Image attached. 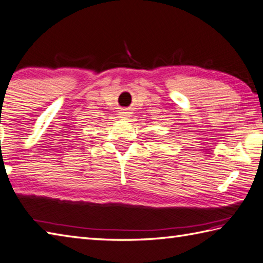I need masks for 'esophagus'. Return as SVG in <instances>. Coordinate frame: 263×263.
<instances>
[{
    "instance_id": "esophagus-1",
    "label": "esophagus",
    "mask_w": 263,
    "mask_h": 263,
    "mask_svg": "<svg viewBox=\"0 0 263 263\" xmlns=\"http://www.w3.org/2000/svg\"><path fill=\"white\" fill-rule=\"evenodd\" d=\"M119 117H120L121 119H129V112H127V111H122V112H120L119 113Z\"/></svg>"
}]
</instances>
